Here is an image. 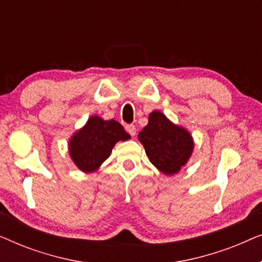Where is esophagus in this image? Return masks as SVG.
Masks as SVG:
<instances>
[{
	"mask_svg": "<svg viewBox=\"0 0 262 262\" xmlns=\"http://www.w3.org/2000/svg\"><path fill=\"white\" fill-rule=\"evenodd\" d=\"M126 131H127V134L128 135H131L132 137H135L136 136V132H137V130H136V126L135 125H126Z\"/></svg>",
	"mask_w": 262,
	"mask_h": 262,
	"instance_id": "esophagus-1",
	"label": "esophagus"
}]
</instances>
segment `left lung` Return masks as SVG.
Returning a JSON list of instances; mask_svg holds the SVG:
<instances>
[{
	"instance_id": "1",
	"label": "left lung",
	"mask_w": 262,
	"mask_h": 262,
	"mask_svg": "<svg viewBox=\"0 0 262 262\" xmlns=\"http://www.w3.org/2000/svg\"><path fill=\"white\" fill-rule=\"evenodd\" d=\"M149 161L166 175H174L188 162L194 141L185 127L174 124L160 111L149 114L148 125L138 134Z\"/></svg>"
}]
</instances>
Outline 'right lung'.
I'll return each mask as SVG.
<instances>
[{"label": "right lung", "instance_id": "right-lung-1", "mask_svg": "<svg viewBox=\"0 0 262 262\" xmlns=\"http://www.w3.org/2000/svg\"><path fill=\"white\" fill-rule=\"evenodd\" d=\"M130 137L117 120H103L99 116H92L83 127L71 136L68 150L78 169L93 173L108 159L116 143L127 141Z\"/></svg>", "mask_w": 262, "mask_h": 262}]
</instances>
